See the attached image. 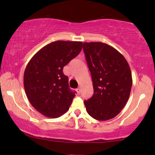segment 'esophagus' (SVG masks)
<instances>
[{"label":"esophagus","mask_w":155,"mask_h":155,"mask_svg":"<svg viewBox=\"0 0 155 155\" xmlns=\"http://www.w3.org/2000/svg\"><path fill=\"white\" fill-rule=\"evenodd\" d=\"M76 92H77V93H78V94H80V93H81V90H80V88L76 89Z\"/></svg>","instance_id":"esophagus-1"}]
</instances>
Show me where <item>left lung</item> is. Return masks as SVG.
<instances>
[{"instance_id": "8db88e82", "label": "left lung", "mask_w": 155, "mask_h": 155, "mask_svg": "<svg viewBox=\"0 0 155 155\" xmlns=\"http://www.w3.org/2000/svg\"><path fill=\"white\" fill-rule=\"evenodd\" d=\"M83 51L94 88L93 96L84 101L87 112L96 120L111 119L130 97L133 84L130 66L120 52L102 42H84Z\"/></svg>"}]
</instances>
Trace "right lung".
Listing matches in <instances>:
<instances>
[{
    "mask_svg": "<svg viewBox=\"0 0 155 155\" xmlns=\"http://www.w3.org/2000/svg\"><path fill=\"white\" fill-rule=\"evenodd\" d=\"M82 48L81 41H56L41 48L29 61L24 87L29 102L42 115L58 118L69 109L75 92L68 86L63 69Z\"/></svg>",
    "mask_w": 155,
    "mask_h": 155,
    "instance_id": "1",
    "label": "right lung"
}]
</instances>
